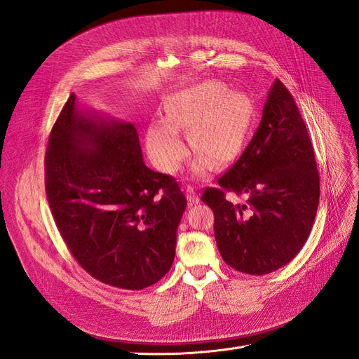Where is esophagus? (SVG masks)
Listing matches in <instances>:
<instances>
[{"instance_id": "34e87169", "label": "esophagus", "mask_w": 359, "mask_h": 359, "mask_svg": "<svg viewBox=\"0 0 359 359\" xmlns=\"http://www.w3.org/2000/svg\"><path fill=\"white\" fill-rule=\"evenodd\" d=\"M186 194H187V201L190 202V203H198L199 201H201V198H199V194L196 193V190H194L193 187H187L186 189Z\"/></svg>"}]
</instances>
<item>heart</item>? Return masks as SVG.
<instances>
[{
	"label": "heart",
	"instance_id": "heart-1",
	"mask_svg": "<svg viewBox=\"0 0 359 359\" xmlns=\"http://www.w3.org/2000/svg\"><path fill=\"white\" fill-rule=\"evenodd\" d=\"M165 118L147 132V149L163 172H175L187 154L180 132L189 130V144L196 157L191 169L202 175L211 168L232 161L243 148L252 118V104L243 93L229 91L220 82L206 81L169 95Z\"/></svg>",
	"mask_w": 359,
	"mask_h": 359
}]
</instances>
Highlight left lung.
I'll use <instances>...</instances> for the list:
<instances>
[{
  "mask_svg": "<svg viewBox=\"0 0 359 359\" xmlns=\"http://www.w3.org/2000/svg\"><path fill=\"white\" fill-rule=\"evenodd\" d=\"M246 202L225 201V191ZM319 172L311 140L292 94L278 79L262 119L235 165L205 189L214 235L224 262L244 274L264 276L285 266L306 244L319 205Z\"/></svg>",
  "mask_w": 359,
  "mask_h": 359,
  "instance_id": "1",
  "label": "left lung"
}]
</instances>
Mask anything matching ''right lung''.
<instances>
[{"mask_svg": "<svg viewBox=\"0 0 359 359\" xmlns=\"http://www.w3.org/2000/svg\"><path fill=\"white\" fill-rule=\"evenodd\" d=\"M45 187L64 243L91 277L140 290L166 276L187 199L145 166L133 124L83 112L70 94L49 136Z\"/></svg>", "mask_w": 359, "mask_h": 359, "instance_id": "1", "label": "right lung"}]
</instances>
